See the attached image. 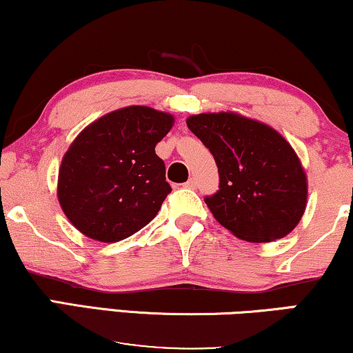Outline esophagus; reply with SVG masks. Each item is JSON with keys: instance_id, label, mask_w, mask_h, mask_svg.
<instances>
[{"instance_id": "esophagus-1", "label": "esophagus", "mask_w": 353, "mask_h": 353, "mask_svg": "<svg viewBox=\"0 0 353 353\" xmlns=\"http://www.w3.org/2000/svg\"><path fill=\"white\" fill-rule=\"evenodd\" d=\"M185 187L187 188H196V179L195 177L188 179V181L185 182Z\"/></svg>"}]
</instances>
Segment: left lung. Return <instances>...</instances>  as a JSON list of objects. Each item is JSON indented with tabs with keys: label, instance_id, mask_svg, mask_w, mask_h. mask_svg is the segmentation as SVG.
Listing matches in <instances>:
<instances>
[{
	"label": "left lung",
	"instance_id": "1",
	"mask_svg": "<svg viewBox=\"0 0 353 353\" xmlns=\"http://www.w3.org/2000/svg\"><path fill=\"white\" fill-rule=\"evenodd\" d=\"M187 126L219 170V190L205 203L222 227L252 243L294 230L307 206V176L280 132L235 112L192 115Z\"/></svg>",
	"mask_w": 353,
	"mask_h": 353
}]
</instances>
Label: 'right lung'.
<instances>
[{"label": "right lung", "mask_w": 353, "mask_h": 353, "mask_svg": "<svg viewBox=\"0 0 353 353\" xmlns=\"http://www.w3.org/2000/svg\"><path fill=\"white\" fill-rule=\"evenodd\" d=\"M174 117L145 105L110 112L86 126L59 168L57 198L83 235L115 243L145 227L171 192L157 143Z\"/></svg>", "instance_id": "obj_1"}]
</instances>
